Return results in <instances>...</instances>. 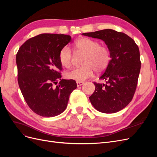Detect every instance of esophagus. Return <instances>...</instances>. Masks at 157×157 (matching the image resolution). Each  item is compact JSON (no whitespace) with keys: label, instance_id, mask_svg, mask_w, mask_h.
Listing matches in <instances>:
<instances>
[{"label":"esophagus","instance_id":"esophagus-1","mask_svg":"<svg viewBox=\"0 0 157 157\" xmlns=\"http://www.w3.org/2000/svg\"><path fill=\"white\" fill-rule=\"evenodd\" d=\"M84 84V82H77V86H82V85Z\"/></svg>","mask_w":157,"mask_h":157}]
</instances>
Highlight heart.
<instances>
[{"mask_svg": "<svg viewBox=\"0 0 157 157\" xmlns=\"http://www.w3.org/2000/svg\"><path fill=\"white\" fill-rule=\"evenodd\" d=\"M75 53L85 54L83 66L75 68L66 73L68 79L77 82H82L91 78L95 69L98 72L105 70L111 61V53L107 46L100 45L99 42L90 38H80L75 42ZM73 54L68 46H64L59 53V60L61 65L65 68H69L73 63Z\"/></svg>", "mask_w": 157, "mask_h": 157, "instance_id": "obj_1", "label": "heart"}]
</instances>
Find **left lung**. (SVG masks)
Wrapping results in <instances>:
<instances>
[{
  "label": "left lung",
  "instance_id": "1",
  "mask_svg": "<svg viewBox=\"0 0 157 157\" xmlns=\"http://www.w3.org/2000/svg\"><path fill=\"white\" fill-rule=\"evenodd\" d=\"M103 40L111 53V61L99 78L106 84L94 82L95 91L89 98L92 105L104 113H114L126 107L134 97L141 69L138 46L122 32L107 29L82 33Z\"/></svg>",
  "mask_w": 157,
  "mask_h": 157
}]
</instances>
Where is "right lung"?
I'll use <instances>...</instances> for the list:
<instances>
[{
	"mask_svg": "<svg viewBox=\"0 0 157 157\" xmlns=\"http://www.w3.org/2000/svg\"><path fill=\"white\" fill-rule=\"evenodd\" d=\"M71 41L70 35L44 33L26 40L16 54L19 86L28 106L40 116L63 113L77 88L75 80L61 79L59 53Z\"/></svg>",
	"mask_w": 157,
	"mask_h": 157,
	"instance_id": "1",
	"label": "right lung"
}]
</instances>
